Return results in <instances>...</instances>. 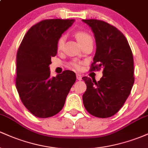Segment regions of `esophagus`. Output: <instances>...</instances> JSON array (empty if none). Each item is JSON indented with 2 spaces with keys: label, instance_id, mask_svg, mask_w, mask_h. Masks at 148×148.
Masks as SVG:
<instances>
[{
  "label": "esophagus",
  "instance_id": "1",
  "mask_svg": "<svg viewBox=\"0 0 148 148\" xmlns=\"http://www.w3.org/2000/svg\"><path fill=\"white\" fill-rule=\"evenodd\" d=\"M76 79H77L78 80H79V81H81V80H82V76H81L79 74H76Z\"/></svg>",
  "mask_w": 148,
  "mask_h": 148
}]
</instances>
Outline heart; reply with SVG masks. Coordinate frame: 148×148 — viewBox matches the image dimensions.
<instances>
[{
  "instance_id": "1",
  "label": "heart",
  "mask_w": 148,
  "mask_h": 148,
  "mask_svg": "<svg viewBox=\"0 0 148 148\" xmlns=\"http://www.w3.org/2000/svg\"><path fill=\"white\" fill-rule=\"evenodd\" d=\"M75 37L81 45H84L85 43H87V42H93L92 37L91 35L87 32L84 31V30H78V31H76L75 33ZM64 41H65V37H64V35H62L58 39L56 43V49L58 51H60L62 49ZM71 65L75 69H79L80 67V64L78 62H72L71 63Z\"/></svg>"
}]
</instances>
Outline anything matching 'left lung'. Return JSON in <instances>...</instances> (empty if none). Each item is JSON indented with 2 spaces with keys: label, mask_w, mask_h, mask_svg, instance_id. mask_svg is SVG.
I'll list each match as a JSON object with an SVG mask.
<instances>
[{
  "label": "left lung",
  "mask_w": 148,
  "mask_h": 148,
  "mask_svg": "<svg viewBox=\"0 0 148 148\" xmlns=\"http://www.w3.org/2000/svg\"><path fill=\"white\" fill-rule=\"evenodd\" d=\"M91 28L96 41V52L90 70L103 68L99 81L84 76L87 86L84 105L97 118L113 116L123 107L134 83V58L128 41L121 32L106 22L83 19Z\"/></svg>",
  "instance_id": "obj_1"
}]
</instances>
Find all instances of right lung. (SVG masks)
Listing matches in <instances>:
<instances>
[{"label":"right lung","mask_w":148,"mask_h":148,"mask_svg":"<svg viewBox=\"0 0 148 148\" xmlns=\"http://www.w3.org/2000/svg\"><path fill=\"white\" fill-rule=\"evenodd\" d=\"M74 21L42 20L28 30L18 47L16 87L23 105L37 118H49L59 113L76 81L72 71L65 70L52 78L49 71L51 57L57 54L58 39Z\"/></svg>","instance_id":"right-lung-1"}]
</instances>
